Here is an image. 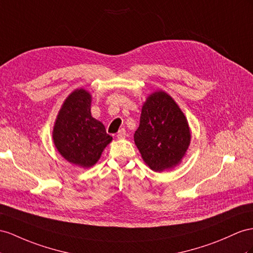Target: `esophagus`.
Instances as JSON below:
<instances>
[{
	"mask_svg": "<svg viewBox=\"0 0 253 253\" xmlns=\"http://www.w3.org/2000/svg\"><path fill=\"white\" fill-rule=\"evenodd\" d=\"M116 137H118V139H124L126 137V130L124 128H122L119 130L118 134H116Z\"/></svg>",
	"mask_w": 253,
	"mask_h": 253,
	"instance_id": "1",
	"label": "esophagus"
}]
</instances>
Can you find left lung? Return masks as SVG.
<instances>
[{
  "label": "left lung",
  "instance_id": "obj_1",
  "mask_svg": "<svg viewBox=\"0 0 253 253\" xmlns=\"http://www.w3.org/2000/svg\"><path fill=\"white\" fill-rule=\"evenodd\" d=\"M144 163L155 172L177 166L190 144V128L182 110L164 90L152 93L142 107L133 135Z\"/></svg>",
  "mask_w": 253,
  "mask_h": 253
}]
</instances>
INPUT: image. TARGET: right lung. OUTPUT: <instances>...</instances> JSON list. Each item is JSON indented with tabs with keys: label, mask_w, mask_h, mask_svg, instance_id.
Instances as JSON below:
<instances>
[{
	"label": "right lung",
	"mask_w": 253,
	"mask_h": 253,
	"mask_svg": "<svg viewBox=\"0 0 253 253\" xmlns=\"http://www.w3.org/2000/svg\"><path fill=\"white\" fill-rule=\"evenodd\" d=\"M90 102L87 90L75 89L65 99L52 131L56 150L70 164L82 168L94 166L112 141L102 123L90 114Z\"/></svg>",
	"instance_id": "obj_1"
}]
</instances>
